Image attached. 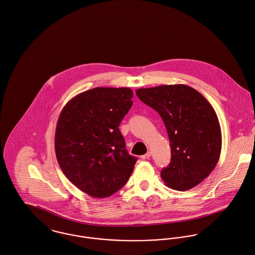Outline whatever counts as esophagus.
Listing matches in <instances>:
<instances>
[{
    "label": "esophagus",
    "mask_w": 255,
    "mask_h": 255,
    "mask_svg": "<svg viewBox=\"0 0 255 255\" xmlns=\"http://www.w3.org/2000/svg\"><path fill=\"white\" fill-rule=\"evenodd\" d=\"M151 155H152V153L149 151L148 153H146V154H144V155H142L141 157H142L143 159H147V158H149Z\"/></svg>",
    "instance_id": "34e87169"
}]
</instances>
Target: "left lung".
<instances>
[{
  "mask_svg": "<svg viewBox=\"0 0 255 255\" xmlns=\"http://www.w3.org/2000/svg\"><path fill=\"white\" fill-rule=\"evenodd\" d=\"M137 97L161 117L167 131L171 159L160 177L171 189L185 191L213 171L222 149L218 116L203 96L186 85L138 89Z\"/></svg>",
  "mask_w": 255,
  "mask_h": 255,
  "instance_id": "8db88e82",
  "label": "left lung"
}]
</instances>
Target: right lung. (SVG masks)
I'll return each mask as SVG.
<instances>
[{"mask_svg":"<svg viewBox=\"0 0 255 255\" xmlns=\"http://www.w3.org/2000/svg\"><path fill=\"white\" fill-rule=\"evenodd\" d=\"M129 88H95L62 109L55 153L66 177L94 198L109 197L128 181L137 158L126 151L119 125L133 102Z\"/></svg>","mask_w":255,"mask_h":255,"instance_id":"1","label":"right lung"}]
</instances>
